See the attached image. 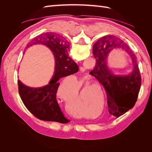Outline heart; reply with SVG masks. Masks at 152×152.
<instances>
[{
  "label": "heart",
  "mask_w": 152,
  "mask_h": 152,
  "mask_svg": "<svg viewBox=\"0 0 152 152\" xmlns=\"http://www.w3.org/2000/svg\"><path fill=\"white\" fill-rule=\"evenodd\" d=\"M83 83V80H80V86ZM91 84V82L87 83V85ZM79 86V82L74 79H67L65 83H63L58 89V94L59 97L64 100H68L73 96V93L77 91Z\"/></svg>",
  "instance_id": "heart-1"
}]
</instances>
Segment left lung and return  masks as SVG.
<instances>
[{
	"label": "left lung",
	"mask_w": 152,
	"mask_h": 152,
	"mask_svg": "<svg viewBox=\"0 0 152 152\" xmlns=\"http://www.w3.org/2000/svg\"><path fill=\"white\" fill-rule=\"evenodd\" d=\"M120 48L129 54L133 65V70L127 76H115L106 64L109 52ZM93 55L96 59L95 67L89 72L102 84L107 96L108 112L118 117L134 107L141 88V77L135 54L127 45L114 35L101 37L93 45Z\"/></svg>",
	"instance_id": "8db88e82"
}]
</instances>
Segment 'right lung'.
Instances as JSON below:
<instances>
[{
	"instance_id": "add662e5",
	"label": "right lung",
	"mask_w": 152,
	"mask_h": 152,
	"mask_svg": "<svg viewBox=\"0 0 152 152\" xmlns=\"http://www.w3.org/2000/svg\"><path fill=\"white\" fill-rule=\"evenodd\" d=\"M37 44L46 45L51 50L55 58L54 73L49 84L42 87H30L18 80L21 99L26 108L40 120L66 124L70 121L64 116L56 99L58 80L77 72L79 67L68 57L69 44L62 36L54 32L42 34L32 39L27 48Z\"/></svg>"
}]
</instances>
